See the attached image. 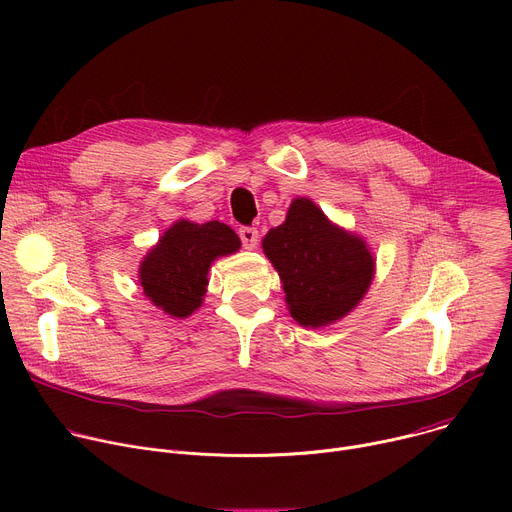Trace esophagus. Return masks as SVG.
I'll use <instances>...</instances> for the list:
<instances>
[{
	"label": "esophagus",
	"instance_id": "esophagus-1",
	"mask_svg": "<svg viewBox=\"0 0 512 512\" xmlns=\"http://www.w3.org/2000/svg\"><path fill=\"white\" fill-rule=\"evenodd\" d=\"M239 237L245 249H255L259 243V231L255 227H241Z\"/></svg>",
	"mask_w": 512,
	"mask_h": 512
}]
</instances>
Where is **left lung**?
I'll return each instance as SVG.
<instances>
[{
    "instance_id": "left-lung-1",
    "label": "left lung",
    "mask_w": 512,
    "mask_h": 512,
    "mask_svg": "<svg viewBox=\"0 0 512 512\" xmlns=\"http://www.w3.org/2000/svg\"><path fill=\"white\" fill-rule=\"evenodd\" d=\"M263 251L281 277L291 318L302 326L340 320L373 281L367 245L334 227L308 198L291 202L285 223L265 235Z\"/></svg>"
}]
</instances>
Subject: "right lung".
I'll return each mask as SVG.
<instances>
[{
	"label": "right lung",
	"mask_w": 512,
	"mask_h": 512,
	"mask_svg": "<svg viewBox=\"0 0 512 512\" xmlns=\"http://www.w3.org/2000/svg\"><path fill=\"white\" fill-rule=\"evenodd\" d=\"M241 247L237 233L218 221L204 225L180 221L141 261L143 294L176 318L190 316L206 294L210 263Z\"/></svg>",
	"instance_id": "1"
}]
</instances>
